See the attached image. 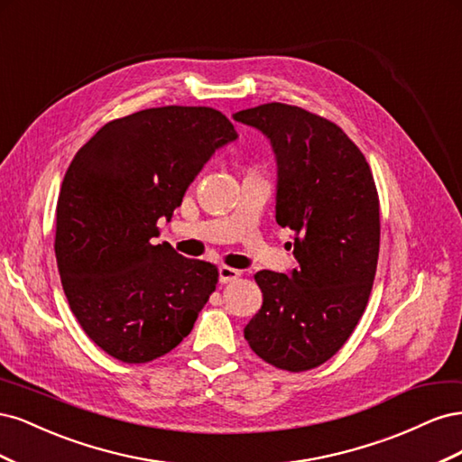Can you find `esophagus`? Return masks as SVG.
Listing matches in <instances>:
<instances>
[{"label":"esophagus","instance_id":"esophagus-1","mask_svg":"<svg viewBox=\"0 0 462 462\" xmlns=\"http://www.w3.org/2000/svg\"><path fill=\"white\" fill-rule=\"evenodd\" d=\"M241 277V272L235 270V268H229V265H221L219 268V282L221 283H231L235 282V279Z\"/></svg>","mask_w":462,"mask_h":462}]
</instances>
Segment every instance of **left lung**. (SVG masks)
<instances>
[{"mask_svg":"<svg viewBox=\"0 0 462 462\" xmlns=\"http://www.w3.org/2000/svg\"><path fill=\"white\" fill-rule=\"evenodd\" d=\"M235 121L268 136L277 162L275 219L295 235L291 275L262 270V309L245 328L268 365H324L365 314L380 253V200L365 153L337 125L287 104L243 109Z\"/></svg>","mask_w":462,"mask_h":462,"instance_id":"8db88e82","label":"left lung"}]
</instances>
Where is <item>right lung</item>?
<instances>
[{
	"instance_id": "right-lung-1",
	"label": "right lung",
	"mask_w": 462,
	"mask_h": 462,
	"mask_svg": "<svg viewBox=\"0 0 462 462\" xmlns=\"http://www.w3.org/2000/svg\"><path fill=\"white\" fill-rule=\"evenodd\" d=\"M236 141L212 107L165 106L106 123L65 173L55 258L88 337L127 365L170 353L216 291L217 268L152 245L212 153Z\"/></svg>"
}]
</instances>
